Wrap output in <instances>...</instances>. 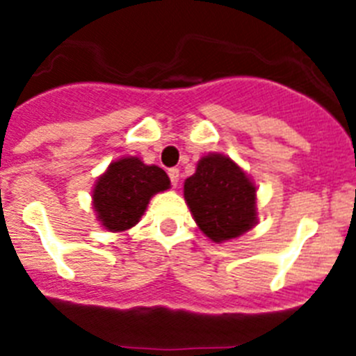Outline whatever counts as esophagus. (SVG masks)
I'll return each mask as SVG.
<instances>
[{
    "label": "esophagus",
    "mask_w": 356,
    "mask_h": 356,
    "mask_svg": "<svg viewBox=\"0 0 356 356\" xmlns=\"http://www.w3.org/2000/svg\"><path fill=\"white\" fill-rule=\"evenodd\" d=\"M168 175H169V180H171L172 187H176V185H178V181H180V169H176V168L169 169Z\"/></svg>",
    "instance_id": "esophagus-1"
}]
</instances>
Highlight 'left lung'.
Here are the masks:
<instances>
[{
	"label": "left lung",
	"instance_id": "obj_1",
	"mask_svg": "<svg viewBox=\"0 0 356 356\" xmlns=\"http://www.w3.org/2000/svg\"><path fill=\"white\" fill-rule=\"evenodd\" d=\"M194 221L213 242L235 238L257 222V188L229 156L207 155L184 185Z\"/></svg>",
	"mask_w": 356,
	"mask_h": 356
}]
</instances>
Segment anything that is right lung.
Returning <instances> with one entry per match:
<instances>
[{
	"mask_svg": "<svg viewBox=\"0 0 356 356\" xmlns=\"http://www.w3.org/2000/svg\"><path fill=\"white\" fill-rule=\"evenodd\" d=\"M165 171L146 165L137 156L119 159L108 165L92 191L97 221L108 232H124L139 222L147 203L156 193L168 191Z\"/></svg>",
	"mask_w": 356,
	"mask_h": 356,
	"instance_id": "add662e5",
	"label": "right lung"
}]
</instances>
